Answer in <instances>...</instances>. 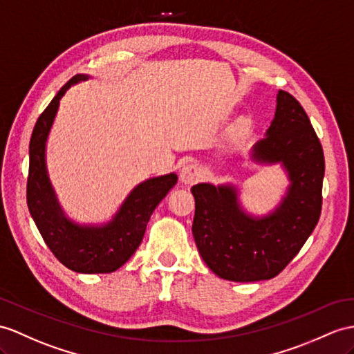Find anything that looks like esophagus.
Masks as SVG:
<instances>
[{
  "label": "esophagus",
  "instance_id": "1",
  "mask_svg": "<svg viewBox=\"0 0 354 354\" xmlns=\"http://www.w3.org/2000/svg\"><path fill=\"white\" fill-rule=\"evenodd\" d=\"M203 177V168L196 163H187V165L183 167L182 172H180V180L185 185H192L198 182Z\"/></svg>",
  "mask_w": 354,
  "mask_h": 354
}]
</instances>
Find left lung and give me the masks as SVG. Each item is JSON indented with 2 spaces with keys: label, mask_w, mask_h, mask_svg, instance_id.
Here are the masks:
<instances>
[{
  "label": "left lung",
  "mask_w": 354,
  "mask_h": 354,
  "mask_svg": "<svg viewBox=\"0 0 354 354\" xmlns=\"http://www.w3.org/2000/svg\"><path fill=\"white\" fill-rule=\"evenodd\" d=\"M254 158L282 162L288 171L287 196L269 216L254 219L245 214L231 186L192 187L196 248L205 264L227 281L277 277L299 254L322 213L323 147L305 109L290 93L278 91L274 118L267 136L254 147Z\"/></svg>",
  "instance_id": "8db88e82"
}]
</instances>
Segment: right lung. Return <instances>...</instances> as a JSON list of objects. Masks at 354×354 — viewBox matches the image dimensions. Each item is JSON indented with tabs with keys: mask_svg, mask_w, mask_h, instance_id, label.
I'll list each match as a JSON object with an SVG mask.
<instances>
[{
	"mask_svg": "<svg viewBox=\"0 0 354 354\" xmlns=\"http://www.w3.org/2000/svg\"><path fill=\"white\" fill-rule=\"evenodd\" d=\"M84 80L87 76L76 75L64 84L32 129L27 204L43 240L59 263L80 273H109L122 267L141 245L151 213L177 183V176H162L138 185L105 227H80L64 218L46 174L45 142L59 99L72 84Z\"/></svg>",
	"mask_w": 354,
	"mask_h": 354,
	"instance_id": "add662e5",
	"label": "right lung"
}]
</instances>
